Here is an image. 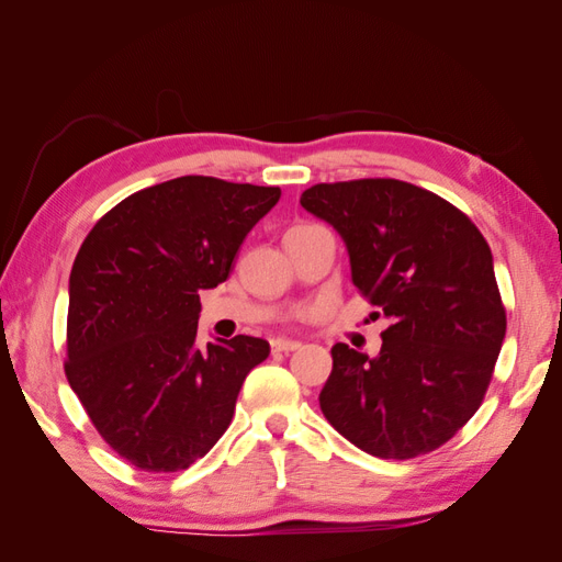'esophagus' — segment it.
I'll return each instance as SVG.
<instances>
[{
  "label": "esophagus",
  "instance_id": "34e87169",
  "mask_svg": "<svg viewBox=\"0 0 562 562\" xmlns=\"http://www.w3.org/2000/svg\"><path fill=\"white\" fill-rule=\"evenodd\" d=\"M300 347L302 342H297V339H285V337L271 339V351H295Z\"/></svg>",
  "mask_w": 562,
  "mask_h": 562
}]
</instances>
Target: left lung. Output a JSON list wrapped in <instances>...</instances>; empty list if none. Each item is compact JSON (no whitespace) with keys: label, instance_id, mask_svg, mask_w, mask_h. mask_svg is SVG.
Here are the masks:
<instances>
[{"label":"left lung","instance_id":"8db88e82","mask_svg":"<svg viewBox=\"0 0 562 562\" xmlns=\"http://www.w3.org/2000/svg\"><path fill=\"white\" fill-rule=\"evenodd\" d=\"M300 203L342 236L353 285L389 318L375 359L330 349L323 415L380 459L448 443L481 407L506 335L483 234L446 199L391 178L321 182Z\"/></svg>","mask_w":562,"mask_h":562}]
</instances>
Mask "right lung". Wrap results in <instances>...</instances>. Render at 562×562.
I'll return each instance as SVG.
<instances>
[{"label": "right lung", "instance_id": "obj_1", "mask_svg": "<svg viewBox=\"0 0 562 562\" xmlns=\"http://www.w3.org/2000/svg\"><path fill=\"white\" fill-rule=\"evenodd\" d=\"M279 187L182 176L126 196L70 274L65 375L105 443L151 473L180 471L229 427L260 337L196 342L199 293L227 281Z\"/></svg>", "mask_w": 562, "mask_h": 562}]
</instances>
